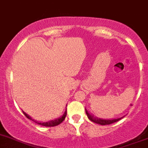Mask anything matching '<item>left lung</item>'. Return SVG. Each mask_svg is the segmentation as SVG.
Masks as SVG:
<instances>
[{"mask_svg": "<svg viewBox=\"0 0 148 148\" xmlns=\"http://www.w3.org/2000/svg\"><path fill=\"white\" fill-rule=\"evenodd\" d=\"M86 113L87 116H88V119L90 121H91L92 122L95 123H98V124H100V125H110V124H112V123H115V122H117L119 121V120L122 119V118H120V119H112V120H104V119H98V118L94 117V115H91L88 112V111L86 110Z\"/></svg>", "mask_w": 148, "mask_h": 148, "instance_id": "1", "label": "left lung"}]
</instances>
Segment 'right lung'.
<instances>
[{
    "label": "right lung",
    "mask_w": 148,
    "mask_h": 148,
    "mask_svg": "<svg viewBox=\"0 0 148 148\" xmlns=\"http://www.w3.org/2000/svg\"><path fill=\"white\" fill-rule=\"evenodd\" d=\"M23 113L25 114V116H26L27 118L28 119H30V120H32V119H31V118L29 117V116L27 115V114L25 113V112H23ZM66 115H67V110H66L65 112H64V115H63L61 118H59V119H56V120L46 122V123H45V122H44V123H39V122L36 121H34V122H35V123H37V124L40 125V126H47V127H53V126H57V125L60 124V123H61L64 120V119H65V117H66Z\"/></svg>",
    "instance_id": "1"
}]
</instances>
